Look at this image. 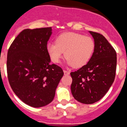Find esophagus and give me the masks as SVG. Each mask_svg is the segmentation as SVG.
Masks as SVG:
<instances>
[{
  "label": "esophagus",
  "instance_id": "1",
  "mask_svg": "<svg viewBox=\"0 0 127 127\" xmlns=\"http://www.w3.org/2000/svg\"><path fill=\"white\" fill-rule=\"evenodd\" d=\"M63 72H64V75H69L70 74L69 71H66V70H64Z\"/></svg>",
  "mask_w": 127,
  "mask_h": 127
}]
</instances>
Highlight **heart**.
I'll list each match as a JSON object with an SVG mask.
<instances>
[{"instance_id": "1", "label": "heart", "mask_w": 127, "mask_h": 127, "mask_svg": "<svg viewBox=\"0 0 127 127\" xmlns=\"http://www.w3.org/2000/svg\"><path fill=\"white\" fill-rule=\"evenodd\" d=\"M56 44L49 43L48 53L53 62L58 63L64 55L67 65L79 68L91 60L94 50V42L91 37L74 32H65L56 38Z\"/></svg>"}]
</instances>
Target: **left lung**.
<instances>
[{"instance_id": "1", "label": "left lung", "mask_w": 127, "mask_h": 127, "mask_svg": "<svg viewBox=\"0 0 127 127\" xmlns=\"http://www.w3.org/2000/svg\"><path fill=\"white\" fill-rule=\"evenodd\" d=\"M94 40V50L87 64L71 72V93L79 102L91 104L99 101L107 92L115 77L117 53L100 33L89 32Z\"/></svg>"}]
</instances>
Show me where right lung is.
Listing matches in <instances>:
<instances>
[{
    "instance_id": "right-lung-1",
    "label": "right lung",
    "mask_w": 127,
    "mask_h": 127,
    "mask_svg": "<svg viewBox=\"0 0 127 127\" xmlns=\"http://www.w3.org/2000/svg\"><path fill=\"white\" fill-rule=\"evenodd\" d=\"M51 34V27L24 30L7 53L10 85L22 102L33 107L52 102L64 74L60 66L50 64L46 46Z\"/></svg>"
}]
</instances>
